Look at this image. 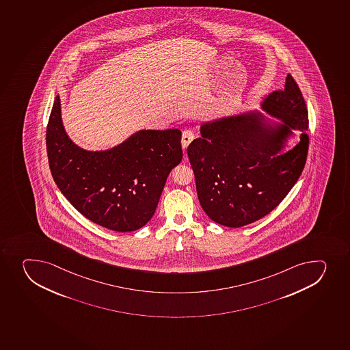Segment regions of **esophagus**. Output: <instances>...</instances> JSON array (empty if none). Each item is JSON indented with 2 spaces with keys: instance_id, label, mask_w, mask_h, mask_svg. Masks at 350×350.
Masks as SVG:
<instances>
[{
  "instance_id": "esophagus-1",
  "label": "esophagus",
  "mask_w": 350,
  "mask_h": 350,
  "mask_svg": "<svg viewBox=\"0 0 350 350\" xmlns=\"http://www.w3.org/2000/svg\"><path fill=\"white\" fill-rule=\"evenodd\" d=\"M194 139L195 133L193 130H185V131L183 132V138H181V145H183V148H187L188 145H189Z\"/></svg>"
}]
</instances>
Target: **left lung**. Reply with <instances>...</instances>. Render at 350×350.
<instances>
[{
    "label": "left lung",
    "instance_id": "1",
    "mask_svg": "<svg viewBox=\"0 0 350 350\" xmlns=\"http://www.w3.org/2000/svg\"><path fill=\"white\" fill-rule=\"evenodd\" d=\"M263 111L283 123L269 124L261 113L208 122L188 146L198 201L208 218L239 228L259 220L283 201L298 180L308 154V111L290 74L284 90L263 100ZM292 129L301 142L280 153Z\"/></svg>",
    "mask_w": 350,
    "mask_h": 350
}]
</instances>
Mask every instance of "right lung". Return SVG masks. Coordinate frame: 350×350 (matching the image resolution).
Wrapping results in <instances>:
<instances>
[{"label": "right lung", "instance_id": "1", "mask_svg": "<svg viewBox=\"0 0 350 350\" xmlns=\"http://www.w3.org/2000/svg\"><path fill=\"white\" fill-rule=\"evenodd\" d=\"M45 140L64 196L85 218L115 232H133L152 219L167 176L183 159L178 129L142 130L108 150L80 148L64 129L59 96Z\"/></svg>", "mask_w": 350, "mask_h": 350}]
</instances>
